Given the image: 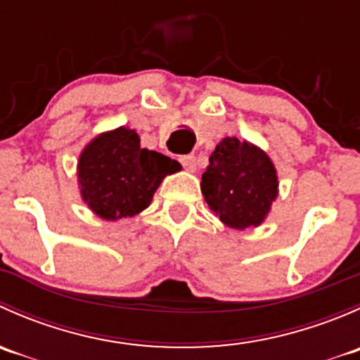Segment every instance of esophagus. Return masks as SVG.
<instances>
[{"label":"esophagus","mask_w":360,"mask_h":360,"mask_svg":"<svg viewBox=\"0 0 360 360\" xmlns=\"http://www.w3.org/2000/svg\"><path fill=\"white\" fill-rule=\"evenodd\" d=\"M179 162L181 165L186 170H190V172H193V170L197 169V162H195L193 155H183V157H179Z\"/></svg>","instance_id":"34e87169"}]
</instances>
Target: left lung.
Instances as JSON below:
<instances>
[{
    "mask_svg": "<svg viewBox=\"0 0 360 360\" xmlns=\"http://www.w3.org/2000/svg\"><path fill=\"white\" fill-rule=\"evenodd\" d=\"M277 172L259 148L226 137L202 176V193L224 224L237 230L263 223L277 197Z\"/></svg>",
    "mask_w": 360,
    "mask_h": 360,
    "instance_id": "obj_1",
    "label": "left lung"
}]
</instances>
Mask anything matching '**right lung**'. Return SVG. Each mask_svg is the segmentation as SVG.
<instances>
[{
	"instance_id": "right-lung-1",
	"label": "right lung",
	"mask_w": 360,
	"mask_h": 360,
	"mask_svg": "<svg viewBox=\"0 0 360 360\" xmlns=\"http://www.w3.org/2000/svg\"><path fill=\"white\" fill-rule=\"evenodd\" d=\"M139 143L136 130L120 127L96 137L79 157L82 197L103 219L136 216L150 205L163 177L181 169L176 160Z\"/></svg>"
}]
</instances>
